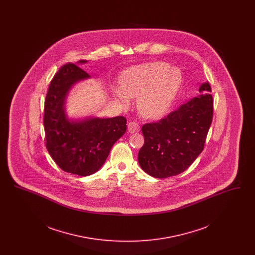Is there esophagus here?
I'll use <instances>...</instances> for the list:
<instances>
[{
  "instance_id": "1",
  "label": "esophagus",
  "mask_w": 255,
  "mask_h": 255,
  "mask_svg": "<svg viewBox=\"0 0 255 255\" xmlns=\"http://www.w3.org/2000/svg\"><path fill=\"white\" fill-rule=\"evenodd\" d=\"M128 131L129 133H136L139 131V125L134 122H130L128 123Z\"/></svg>"
}]
</instances>
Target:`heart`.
Masks as SVG:
<instances>
[{
	"label": "heart",
	"instance_id": "obj_1",
	"mask_svg": "<svg viewBox=\"0 0 255 255\" xmlns=\"http://www.w3.org/2000/svg\"><path fill=\"white\" fill-rule=\"evenodd\" d=\"M182 81V73L178 69L169 68L163 62H154L122 73L121 89L114 88L113 94L124 105L128 104L129 97H137L138 112L147 119H157L168 111Z\"/></svg>",
	"mask_w": 255,
	"mask_h": 255
}]
</instances>
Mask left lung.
I'll return each instance as SVG.
<instances>
[{
  "instance_id": "8db88e82",
  "label": "left lung",
  "mask_w": 255,
  "mask_h": 255,
  "mask_svg": "<svg viewBox=\"0 0 255 255\" xmlns=\"http://www.w3.org/2000/svg\"><path fill=\"white\" fill-rule=\"evenodd\" d=\"M200 96L141 131L144 144L138 152L140 167L148 175L164 179L187 169L204 150L213 118V98L208 82L200 86Z\"/></svg>"
}]
</instances>
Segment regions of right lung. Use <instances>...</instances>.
Listing matches in <instances>:
<instances>
[{
    "label": "right lung",
    "mask_w": 255,
    "mask_h": 255,
    "mask_svg": "<svg viewBox=\"0 0 255 255\" xmlns=\"http://www.w3.org/2000/svg\"><path fill=\"white\" fill-rule=\"evenodd\" d=\"M87 61L80 60L79 64ZM73 63L64 65L50 81L44 107L46 147L61 169L78 176L96 173L109 156L115 142L126 132V119L87 118L70 121L66 97L75 83L89 78Z\"/></svg>",
    "instance_id": "1"
}]
</instances>
